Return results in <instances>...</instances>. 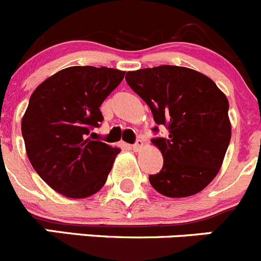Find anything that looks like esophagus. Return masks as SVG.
I'll return each instance as SVG.
<instances>
[{
    "instance_id": "34e87169",
    "label": "esophagus",
    "mask_w": 261,
    "mask_h": 261,
    "mask_svg": "<svg viewBox=\"0 0 261 261\" xmlns=\"http://www.w3.org/2000/svg\"><path fill=\"white\" fill-rule=\"evenodd\" d=\"M142 141L141 140H137L136 141V143L135 145H132V148H133V151H140L141 150V147H142Z\"/></svg>"
}]
</instances>
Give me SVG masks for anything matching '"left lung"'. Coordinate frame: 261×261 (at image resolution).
Returning <instances> with one entry per match:
<instances>
[{"mask_svg":"<svg viewBox=\"0 0 261 261\" xmlns=\"http://www.w3.org/2000/svg\"><path fill=\"white\" fill-rule=\"evenodd\" d=\"M128 86L151 109L159 133L155 137L163 168L148 177L151 186L168 197H187L200 192L215 178L230 141L225 95L206 75L175 65L128 71Z\"/></svg>","mask_w":261,"mask_h":261,"instance_id":"8db88e82","label":"left lung"}]
</instances>
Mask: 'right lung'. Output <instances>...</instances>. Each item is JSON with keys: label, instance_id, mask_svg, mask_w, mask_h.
<instances>
[{"label": "right lung", "instance_id": "1", "mask_svg": "<svg viewBox=\"0 0 261 261\" xmlns=\"http://www.w3.org/2000/svg\"><path fill=\"white\" fill-rule=\"evenodd\" d=\"M124 71L70 66L39 84L21 121L27 155L56 192L83 198L105 185L119 148L96 140L100 106L120 84Z\"/></svg>", "mask_w": 261, "mask_h": 261}]
</instances>
